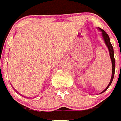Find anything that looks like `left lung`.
Instances as JSON below:
<instances>
[{
	"mask_svg": "<svg viewBox=\"0 0 121 121\" xmlns=\"http://www.w3.org/2000/svg\"><path fill=\"white\" fill-rule=\"evenodd\" d=\"M99 30L101 32V34H102V38L104 39V42L106 45H107V47L108 48V50H109V55H110V57H111V62H112V76H111V81H110L109 84H108V87L105 89L102 92H100V94L103 93L104 92H105L106 90L108 89V87L111 86V83L112 82L113 79H114V73H115V67H116V62H115V59H114V49H113V47L112 44H111V42H110V39L108 35V34L106 33V32L104 31V30L100 29V28H98Z\"/></svg>",
	"mask_w": 121,
	"mask_h": 121,
	"instance_id": "left-lung-1",
	"label": "left lung"
}]
</instances>
